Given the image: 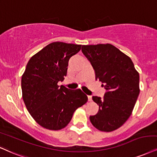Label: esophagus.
<instances>
[{
    "label": "esophagus",
    "mask_w": 157,
    "mask_h": 157,
    "mask_svg": "<svg viewBox=\"0 0 157 157\" xmlns=\"http://www.w3.org/2000/svg\"><path fill=\"white\" fill-rule=\"evenodd\" d=\"M88 101H92L91 96H88Z\"/></svg>",
    "instance_id": "esophagus-1"
}]
</instances>
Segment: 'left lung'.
<instances>
[{
  "label": "left lung",
  "mask_w": 157,
  "mask_h": 157,
  "mask_svg": "<svg viewBox=\"0 0 157 157\" xmlns=\"http://www.w3.org/2000/svg\"><path fill=\"white\" fill-rule=\"evenodd\" d=\"M82 52L107 92L103 98L93 97L99 111L90 121L101 132H109L127 121L140 94L138 71L131 58L110 44L82 45Z\"/></svg>",
  "instance_id": "1"
}]
</instances>
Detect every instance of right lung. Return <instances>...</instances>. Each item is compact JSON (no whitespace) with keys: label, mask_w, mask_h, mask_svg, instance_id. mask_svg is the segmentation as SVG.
I'll return each instance as SVG.
<instances>
[{"label":"right lung","mask_w":157,"mask_h":157,"mask_svg":"<svg viewBox=\"0 0 157 157\" xmlns=\"http://www.w3.org/2000/svg\"><path fill=\"white\" fill-rule=\"evenodd\" d=\"M81 46L60 41L50 43L28 62L21 80L22 99L32 118L44 129H63L75 111L88 101L80 89L69 90L58 85L67 76L69 58Z\"/></svg>","instance_id":"obj_1"}]
</instances>
